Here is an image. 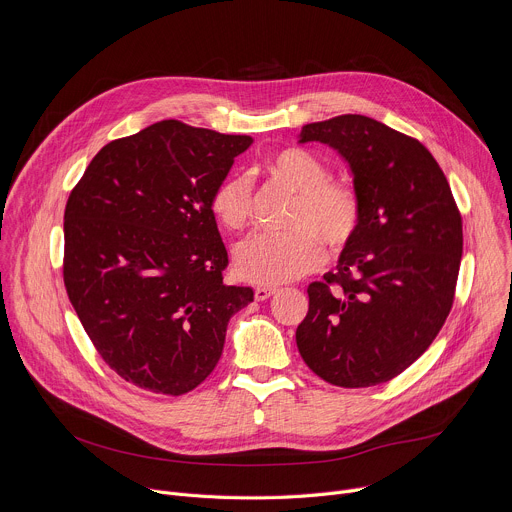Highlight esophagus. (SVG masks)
Masks as SVG:
<instances>
[{"instance_id":"esophagus-1","label":"esophagus","mask_w":512,"mask_h":512,"mask_svg":"<svg viewBox=\"0 0 512 512\" xmlns=\"http://www.w3.org/2000/svg\"><path fill=\"white\" fill-rule=\"evenodd\" d=\"M273 294H277V287H267V285H259V287H255V298H257L259 302L269 300Z\"/></svg>"}]
</instances>
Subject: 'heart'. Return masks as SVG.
I'll return each mask as SVG.
<instances>
[{"label": "heart", "instance_id": "b5f03b06", "mask_svg": "<svg viewBox=\"0 0 512 512\" xmlns=\"http://www.w3.org/2000/svg\"><path fill=\"white\" fill-rule=\"evenodd\" d=\"M263 172L296 196L285 235H253L235 249V271L255 285H281L316 269L322 241L330 249L344 247L360 221V200L352 186L330 182L328 166L306 150H283L267 158ZM216 221L239 231L249 221L251 188L243 176L218 184L210 200Z\"/></svg>", "mask_w": 512, "mask_h": 512}]
</instances>
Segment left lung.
Listing matches in <instances>:
<instances>
[{
    "label": "left lung",
    "mask_w": 512,
    "mask_h": 512,
    "mask_svg": "<svg viewBox=\"0 0 512 512\" xmlns=\"http://www.w3.org/2000/svg\"><path fill=\"white\" fill-rule=\"evenodd\" d=\"M310 141L344 160L360 221L338 271L308 287L298 350L332 385H381L427 350L450 314L462 218L442 168L417 139L371 117L338 115L304 125L298 143Z\"/></svg>",
    "instance_id": "1"
}]
</instances>
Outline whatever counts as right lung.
Returning a JSON list of instances; mask_svg holds the SVG:
<instances>
[{
    "instance_id": "add662e5",
    "label": "right lung",
    "mask_w": 512,
    "mask_h": 512,
    "mask_svg": "<svg viewBox=\"0 0 512 512\" xmlns=\"http://www.w3.org/2000/svg\"><path fill=\"white\" fill-rule=\"evenodd\" d=\"M253 137L166 119L93 158L64 210V285L109 367L135 387L184 395L223 354L251 287L229 263L210 208Z\"/></svg>"
}]
</instances>
